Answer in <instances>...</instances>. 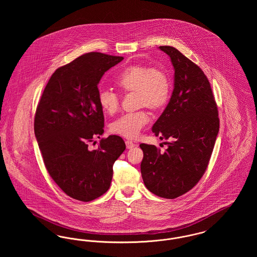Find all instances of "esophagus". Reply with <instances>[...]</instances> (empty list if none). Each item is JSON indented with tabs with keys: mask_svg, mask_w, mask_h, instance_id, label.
Masks as SVG:
<instances>
[{
	"mask_svg": "<svg viewBox=\"0 0 257 257\" xmlns=\"http://www.w3.org/2000/svg\"><path fill=\"white\" fill-rule=\"evenodd\" d=\"M125 144H126V147H127L128 149H131V148H133V147L137 146V145H135L134 143H132L131 141H126Z\"/></svg>",
	"mask_w": 257,
	"mask_h": 257,
	"instance_id": "esophagus-1",
	"label": "esophagus"
}]
</instances>
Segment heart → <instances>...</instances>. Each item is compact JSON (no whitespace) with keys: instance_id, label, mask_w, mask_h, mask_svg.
<instances>
[{"instance_id":"obj_1","label":"heart","mask_w":257,"mask_h":257,"mask_svg":"<svg viewBox=\"0 0 257 257\" xmlns=\"http://www.w3.org/2000/svg\"><path fill=\"white\" fill-rule=\"evenodd\" d=\"M115 85L123 92H135L137 107L151 110L162 109L169 101L171 83L164 71L144 64H131L125 67L114 79ZM98 104L106 113L112 114L119 108V96L110 89H101ZM149 122L147 111L138 110L122 114L110 123L113 134L126 139H135Z\"/></svg>"}]
</instances>
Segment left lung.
Masks as SVG:
<instances>
[{
	"label": "left lung",
	"instance_id": "1",
	"mask_svg": "<svg viewBox=\"0 0 257 257\" xmlns=\"http://www.w3.org/2000/svg\"><path fill=\"white\" fill-rule=\"evenodd\" d=\"M159 49L171 58L174 69L170 102L152 132L168 148L142 144L141 172L147 189L156 196L175 198L193 189L206 171L220 120L214 95L203 71L171 46Z\"/></svg>",
	"mask_w": 257,
	"mask_h": 257
}]
</instances>
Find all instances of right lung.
<instances>
[{
	"instance_id": "obj_1",
	"label": "right lung",
	"mask_w": 257,
	"mask_h": 257,
	"mask_svg": "<svg viewBox=\"0 0 257 257\" xmlns=\"http://www.w3.org/2000/svg\"><path fill=\"white\" fill-rule=\"evenodd\" d=\"M122 57L90 52L58 68L38 103L35 135L50 176L74 199L91 201L110 188L112 166L125 150L115 135L88 144L104 133L98 84Z\"/></svg>"
}]
</instances>
